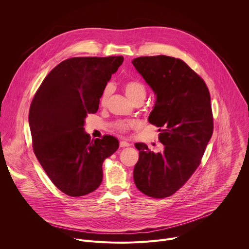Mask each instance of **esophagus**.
Segmentation results:
<instances>
[{
	"instance_id": "1",
	"label": "esophagus",
	"mask_w": 249,
	"mask_h": 249,
	"mask_svg": "<svg viewBox=\"0 0 249 249\" xmlns=\"http://www.w3.org/2000/svg\"><path fill=\"white\" fill-rule=\"evenodd\" d=\"M130 144L126 141H120V147L121 148H125V147H129Z\"/></svg>"
}]
</instances>
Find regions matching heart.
<instances>
[{"mask_svg":"<svg viewBox=\"0 0 249 249\" xmlns=\"http://www.w3.org/2000/svg\"><path fill=\"white\" fill-rule=\"evenodd\" d=\"M123 89H124L125 94L132 102H134L138 99L144 100V98L146 96V88L143 84L139 81H135V80L127 81L123 86ZM109 95H110V88L107 87L104 89V91L101 95V98H100V103L102 105H104L106 102H107ZM136 125H137V123L134 121H130V122L120 121L115 124V128L120 132H125L131 128H134Z\"/></svg>","mask_w":249,"mask_h":249,"instance_id":"heart-1","label":"heart"}]
</instances>
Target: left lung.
Returning a JSON list of instances; mask_svg holds the SVG:
<instances>
[{
	"mask_svg": "<svg viewBox=\"0 0 249 249\" xmlns=\"http://www.w3.org/2000/svg\"><path fill=\"white\" fill-rule=\"evenodd\" d=\"M157 99L149 122L159 127L163 150L151 152L137 143L139 160L134 182L147 196L162 199L174 194L199 166L213 134L209 89L182 60L160 55L132 61Z\"/></svg>",
	"mask_w": 249,
	"mask_h": 249,
	"instance_id": "obj_1",
	"label": "left lung"
}]
</instances>
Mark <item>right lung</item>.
Returning a JSON list of instances; mask_svg holds the SVG:
<instances>
[{"instance_id":"add662e5","label":"right lung","mask_w":249,"mask_h":249,"mask_svg":"<svg viewBox=\"0 0 249 249\" xmlns=\"http://www.w3.org/2000/svg\"><path fill=\"white\" fill-rule=\"evenodd\" d=\"M123 61L122 56L67 59L46 76L32 99L28 122L34 154L53 184L69 196L97 189L104 160L119 148L113 136L90 141L84 126Z\"/></svg>"}]
</instances>
